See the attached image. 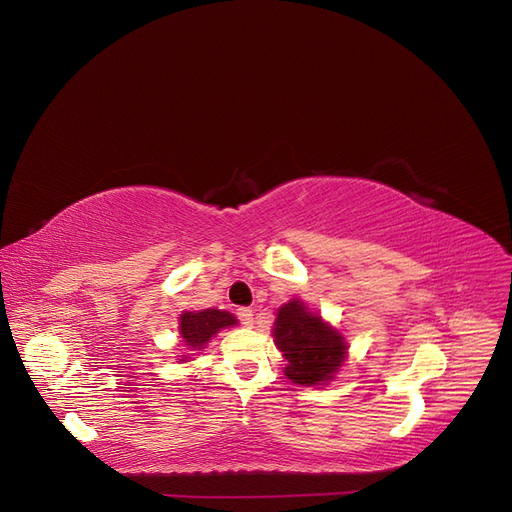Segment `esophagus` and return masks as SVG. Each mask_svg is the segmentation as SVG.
Segmentation results:
<instances>
[{"instance_id":"obj_1","label":"esophagus","mask_w":512,"mask_h":512,"mask_svg":"<svg viewBox=\"0 0 512 512\" xmlns=\"http://www.w3.org/2000/svg\"><path fill=\"white\" fill-rule=\"evenodd\" d=\"M237 317H239L243 326H252L254 324V311L248 309V307L237 309Z\"/></svg>"}]
</instances>
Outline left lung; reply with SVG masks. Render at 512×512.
<instances>
[{
  "label": "left lung",
  "mask_w": 512,
  "mask_h": 512,
  "mask_svg": "<svg viewBox=\"0 0 512 512\" xmlns=\"http://www.w3.org/2000/svg\"><path fill=\"white\" fill-rule=\"evenodd\" d=\"M273 337L288 360L286 377L301 385L330 381L345 362L347 345L341 334L313 315L301 301H290L277 313Z\"/></svg>",
  "instance_id": "1"
}]
</instances>
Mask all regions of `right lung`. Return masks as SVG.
I'll return each instance as SVG.
<instances>
[{"mask_svg":"<svg viewBox=\"0 0 512 512\" xmlns=\"http://www.w3.org/2000/svg\"><path fill=\"white\" fill-rule=\"evenodd\" d=\"M237 324L235 317L220 309L184 311L180 317V334L190 349H203V345L214 337L220 328Z\"/></svg>","mask_w":512,"mask_h":512,"instance_id":"right-lung-1","label":"right lung"}]
</instances>
